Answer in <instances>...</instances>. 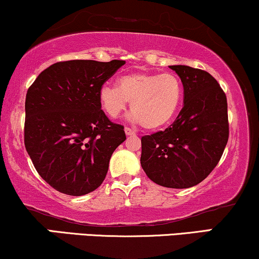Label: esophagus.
Instances as JSON below:
<instances>
[{"label": "esophagus", "instance_id": "esophagus-1", "mask_svg": "<svg viewBox=\"0 0 259 259\" xmlns=\"http://www.w3.org/2000/svg\"><path fill=\"white\" fill-rule=\"evenodd\" d=\"M124 133H126L127 137H128V136H136L135 131L128 128V127H124Z\"/></svg>", "mask_w": 259, "mask_h": 259}]
</instances>
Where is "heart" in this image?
Wrapping results in <instances>:
<instances>
[{"instance_id":"obj_1","label":"heart","mask_w":259,"mask_h":259,"mask_svg":"<svg viewBox=\"0 0 259 259\" xmlns=\"http://www.w3.org/2000/svg\"><path fill=\"white\" fill-rule=\"evenodd\" d=\"M117 85L105 84L100 89L102 110L110 119H116L131 102V121L148 130L167 126L183 101V82L174 73H130L119 78Z\"/></svg>"}]
</instances>
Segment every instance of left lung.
Segmentation results:
<instances>
[{
	"label": "left lung",
	"instance_id": "left-lung-1",
	"mask_svg": "<svg viewBox=\"0 0 259 259\" xmlns=\"http://www.w3.org/2000/svg\"><path fill=\"white\" fill-rule=\"evenodd\" d=\"M184 86V108L170 127L142 138L140 164L169 188L196 186L219 163L228 142L227 98L216 79L190 66H169Z\"/></svg>",
	"mask_w": 259,
	"mask_h": 259
}]
</instances>
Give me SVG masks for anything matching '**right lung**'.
Wrapping results in <instances>:
<instances>
[{
    "instance_id": "1",
    "label": "right lung",
    "mask_w": 259,
    "mask_h": 259,
    "mask_svg": "<svg viewBox=\"0 0 259 259\" xmlns=\"http://www.w3.org/2000/svg\"><path fill=\"white\" fill-rule=\"evenodd\" d=\"M122 60H72L54 63L30 86L25 101V148L53 188L84 196L103 183L115 149L126 140L123 126L101 109L98 92Z\"/></svg>"
}]
</instances>
